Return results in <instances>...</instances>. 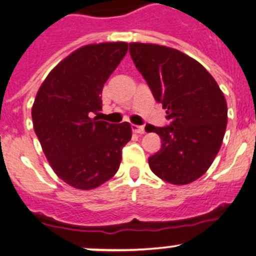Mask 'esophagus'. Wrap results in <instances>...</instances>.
<instances>
[{"label":"esophagus","instance_id":"1","mask_svg":"<svg viewBox=\"0 0 256 256\" xmlns=\"http://www.w3.org/2000/svg\"><path fill=\"white\" fill-rule=\"evenodd\" d=\"M131 128H132V131L134 134H144V128H143V126H138V125H131Z\"/></svg>","mask_w":256,"mask_h":256}]
</instances>
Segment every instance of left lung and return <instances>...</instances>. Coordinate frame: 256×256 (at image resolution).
I'll list each match as a JSON object with an SVG mask.
<instances>
[{
    "mask_svg": "<svg viewBox=\"0 0 256 256\" xmlns=\"http://www.w3.org/2000/svg\"><path fill=\"white\" fill-rule=\"evenodd\" d=\"M134 66L171 124L146 126L162 148L148 158L150 170L172 184H187L206 172L220 150L227 103L215 78L199 62L171 47L131 42Z\"/></svg>",
    "mask_w": 256,
    "mask_h": 256,
    "instance_id": "obj_1",
    "label": "left lung"
}]
</instances>
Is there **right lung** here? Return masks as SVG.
<instances>
[{"label":"right lung","mask_w":256,"mask_h":256,"mask_svg":"<svg viewBox=\"0 0 256 256\" xmlns=\"http://www.w3.org/2000/svg\"><path fill=\"white\" fill-rule=\"evenodd\" d=\"M126 52V42L80 47L50 70L34 100L42 150L56 175L78 190H94L113 178L132 136L128 122L90 118L102 109L103 86Z\"/></svg>","instance_id":"1"}]
</instances>
